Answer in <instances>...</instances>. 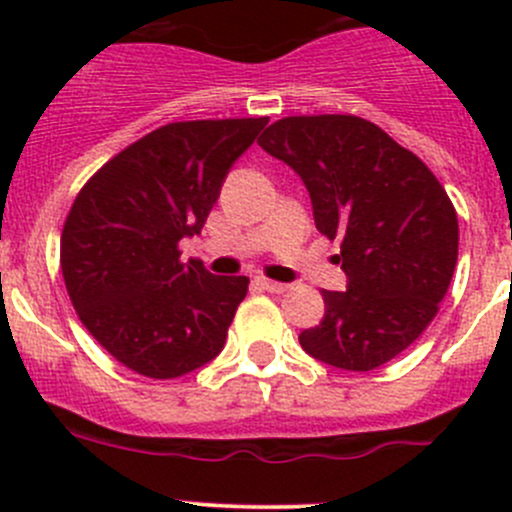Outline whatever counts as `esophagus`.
<instances>
[{
	"instance_id": "obj_1",
	"label": "esophagus",
	"mask_w": 512,
	"mask_h": 512,
	"mask_svg": "<svg viewBox=\"0 0 512 512\" xmlns=\"http://www.w3.org/2000/svg\"><path fill=\"white\" fill-rule=\"evenodd\" d=\"M255 282L262 289H267V292H272V294H282V292H287V289H289V285H282V282H275V280H267V277H255Z\"/></svg>"
}]
</instances>
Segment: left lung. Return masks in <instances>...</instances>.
<instances>
[{
  "mask_svg": "<svg viewBox=\"0 0 512 512\" xmlns=\"http://www.w3.org/2000/svg\"><path fill=\"white\" fill-rule=\"evenodd\" d=\"M309 190L314 225L342 240L347 292L324 289V319L299 334L309 356L371 371L421 337L458 260V218L421 158L359 116H287L260 138Z\"/></svg>",
  "mask_w": 512,
  "mask_h": 512,
  "instance_id": "1",
  "label": "left lung"
}]
</instances>
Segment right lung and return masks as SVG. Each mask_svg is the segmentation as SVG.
Listing matches in <instances>:
<instances>
[{"instance_id": "obj_1", "label": "right lung", "mask_w": 512, "mask_h": 512, "mask_svg": "<svg viewBox=\"0 0 512 512\" xmlns=\"http://www.w3.org/2000/svg\"><path fill=\"white\" fill-rule=\"evenodd\" d=\"M267 118L178 121L113 156L81 188L61 232V272L91 337L151 379L190 374L223 352L247 277L180 260L232 163Z\"/></svg>"}]
</instances>
